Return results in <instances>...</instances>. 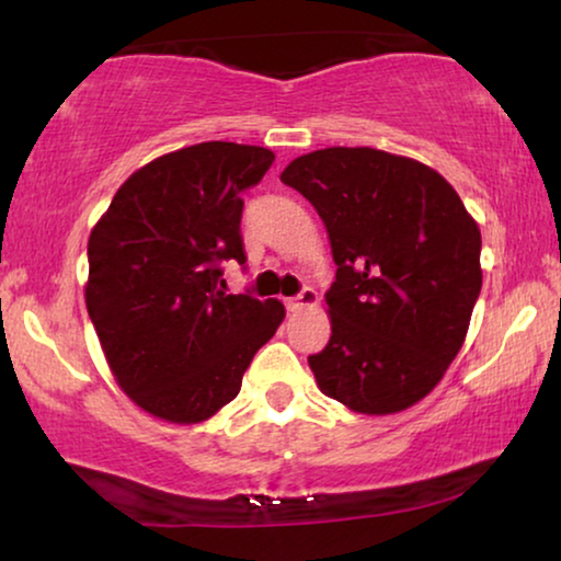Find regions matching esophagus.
I'll return each instance as SVG.
<instances>
[{"label":"esophagus","instance_id":"34e87169","mask_svg":"<svg viewBox=\"0 0 561 561\" xmlns=\"http://www.w3.org/2000/svg\"><path fill=\"white\" fill-rule=\"evenodd\" d=\"M317 301H319L317 290H313V288H304L298 296L288 298L286 306H288V311H301V309H309V306H317Z\"/></svg>","mask_w":561,"mask_h":561}]
</instances>
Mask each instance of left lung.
<instances>
[{
    "label": "left lung",
    "instance_id": "obj_1",
    "mask_svg": "<svg viewBox=\"0 0 561 561\" xmlns=\"http://www.w3.org/2000/svg\"><path fill=\"white\" fill-rule=\"evenodd\" d=\"M286 186L324 221L332 336L309 357L321 393L355 413L411 409L462 350L482 288L480 227L447 179L375 148L290 160Z\"/></svg>",
    "mask_w": 561,
    "mask_h": 561
}]
</instances>
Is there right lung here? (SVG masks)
Instances as JSON below:
<instances>
[{
	"label": "right lung",
	"instance_id": "right-lung-1",
	"mask_svg": "<svg viewBox=\"0 0 561 561\" xmlns=\"http://www.w3.org/2000/svg\"><path fill=\"white\" fill-rule=\"evenodd\" d=\"M273 150L198 142L135 171L89 237L87 309L117 386L150 416L198 424L240 393L286 309L221 290L244 263L242 191Z\"/></svg>",
	"mask_w": 561,
	"mask_h": 561
}]
</instances>
